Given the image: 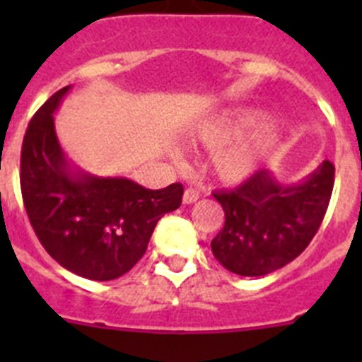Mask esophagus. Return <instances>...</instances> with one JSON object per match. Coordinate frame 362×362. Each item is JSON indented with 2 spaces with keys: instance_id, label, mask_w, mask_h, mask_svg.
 Masks as SVG:
<instances>
[{
  "instance_id": "34e87169",
  "label": "esophagus",
  "mask_w": 362,
  "mask_h": 362,
  "mask_svg": "<svg viewBox=\"0 0 362 362\" xmlns=\"http://www.w3.org/2000/svg\"><path fill=\"white\" fill-rule=\"evenodd\" d=\"M199 199V192L196 190V188H187L183 194V203L185 204H192L196 203V201Z\"/></svg>"
}]
</instances>
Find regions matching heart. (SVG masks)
Here are the masks:
<instances>
[{"label": "heart", "mask_w": 362, "mask_h": 362, "mask_svg": "<svg viewBox=\"0 0 362 362\" xmlns=\"http://www.w3.org/2000/svg\"><path fill=\"white\" fill-rule=\"evenodd\" d=\"M267 123L268 116L259 110L225 112L197 124L194 137L209 148H217L214 153V170L217 177L226 183H241L261 166L274 146V139L270 136H255L238 139L228 146L226 143L250 130L267 127ZM172 158L177 159V153H172Z\"/></svg>", "instance_id": "b5f03b06"}]
</instances>
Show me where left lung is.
<instances>
[{"label":"left lung","mask_w":362,"mask_h":362,"mask_svg":"<svg viewBox=\"0 0 362 362\" xmlns=\"http://www.w3.org/2000/svg\"><path fill=\"white\" fill-rule=\"evenodd\" d=\"M334 175V165L322 161L303 181L284 185L263 168L233 190L216 192L225 226L210 245L214 257L245 277L267 276L288 264L317 233Z\"/></svg>","instance_id":"left-lung-1"}]
</instances>
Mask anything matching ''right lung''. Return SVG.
I'll use <instances>...</instances> for the list:
<instances>
[{
    "instance_id": "right-lung-1",
    "label": "right lung",
    "mask_w": 362,
    "mask_h": 362,
    "mask_svg": "<svg viewBox=\"0 0 362 362\" xmlns=\"http://www.w3.org/2000/svg\"><path fill=\"white\" fill-rule=\"evenodd\" d=\"M72 86L34 114L21 146V194L30 225L54 261L79 277L112 281L145 255L165 214L179 209L183 185L150 190L127 177L79 170L57 141L54 114Z\"/></svg>"
}]
</instances>
